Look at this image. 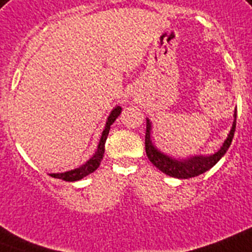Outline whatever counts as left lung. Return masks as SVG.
Listing matches in <instances>:
<instances>
[{
	"mask_svg": "<svg viewBox=\"0 0 252 252\" xmlns=\"http://www.w3.org/2000/svg\"><path fill=\"white\" fill-rule=\"evenodd\" d=\"M236 120H237V110L234 111V122L230 128L226 140L224 141L222 146L219 149L215 154L211 155H191L189 158H175L171 155L165 154L155 146L151 140V126L150 119H146V136H145V147H146V155L149 160L160 169L165 175L176 177V179H190L204 173L208 169H211L220 159L225 155L229 146L232 144L234 130H236Z\"/></svg>",
	"mask_w": 252,
	"mask_h": 252,
	"instance_id": "1",
	"label": "left lung"
}]
</instances>
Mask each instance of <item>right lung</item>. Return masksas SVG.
<instances>
[{"label":"right lung","instance_id":"obj_1","mask_svg":"<svg viewBox=\"0 0 252 252\" xmlns=\"http://www.w3.org/2000/svg\"><path fill=\"white\" fill-rule=\"evenodd\" d=\"M120 112H122V107H120V106H116V107L112 108V111L110 112V115H108L107 120H106L105 129L102 132L101 140H99V144H98L97 146V150H95V153H94L92 158L88 159L83 165H80L77 168L71 169V171H67V172L62 173H50V176L54 177V179H61L64 180V181L72 183V181H77V180L84 179L85 176L91 175L92 172H94V171L99 167L101 160L103 159V154H105V142L106 140H107L111 124L118 119V116L120 115Z\"/></svg>","mask_w":252,"mask_h":252}]
</instances>
